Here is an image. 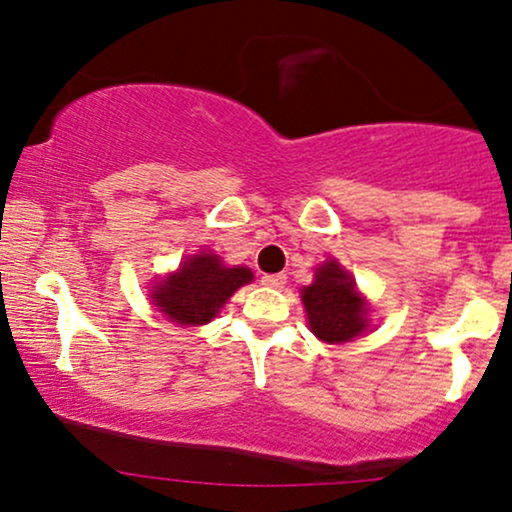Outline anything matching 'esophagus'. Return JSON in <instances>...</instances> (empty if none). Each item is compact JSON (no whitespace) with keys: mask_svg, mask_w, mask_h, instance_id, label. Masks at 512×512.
<instances>
[{"mask_svg":"<svg viewBox=\"0 0 512 512\" xmlns=\"http://www.w3.org/2000/svg\"><path fill=\"white\" fill-rule=\"evenodd\" d=\"M262 284L269 286V289H284L286 274H264Z\"/></svg>","mask_w":512,"mask_h":512,"instance_id":"1","label":"esophagus"}]
</instances>
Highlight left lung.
<instances>
[{
    "label": "left lung",
    "instance_id": "left-lung-1",
    "mask_svg": "<svg viewBox=\"0 0 512 512\" xmlns=\"http://www.w3.org/2000/svg\"><path fill=\"white\" fill-rule=\"evenodd\" d=\"M310 332L325 344L354 342L368 330V303L356 291V281L337 260H327L315 281L301 289Z\"/></svg>",
    "mask_w": 512,
    "mask_h": 512
}]
</instances>
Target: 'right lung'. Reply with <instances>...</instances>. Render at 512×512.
Returning <instances> with one entry per match:
<instances>
[{"label": "right lung", "mask_w": 512, "mask_h": 512, "mask_svg": "<svg viewBox=\"0 0 512 512\" xmlns=\"http://www.w3.org/2000/svg\"><path fill=\"white\" fill-rule=\"evenodd\" d=\"M250 281L248 267H226L219 255L202 250L187 257L178 272L158 279L151 286V301L175 325L199 327L214 320L228 298Z\"/></svg>", "instance_id": "right-lung-1"}]
</instances>
